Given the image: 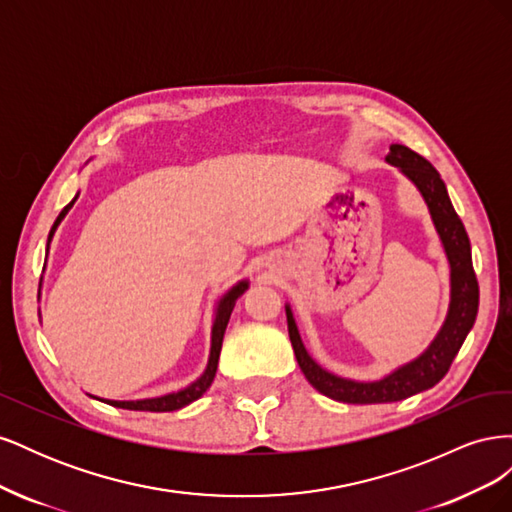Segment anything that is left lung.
Wrapping results in <instances>:
<instances>
[{
    "mask_svg": "<svg viewBox=\"0 0 512 512\" xmlns=\"http://www.w3.org/2000/svg\"><path fill=\"white\" fill-rule=\"evenodd\" d=\"M386 162L397 166L425 200L448 265H451V303H448V312L438 335L414 361L393 369L380 380L369 382L335 376L320 367L305 350L292 309L286 305L290 344L307 382L318 393L335 401H344V404H389V401H401L436 386L446 376L461 344L466 342L478 314V282L472 267L470 239L453 209L440 173L423 156L404 145H391Z\"/></svg>",
    "mask_w": 512,
    "mask_h": 512,
    "instance_id": "obj_1",
    "label": "left lung"
}]
</instances>
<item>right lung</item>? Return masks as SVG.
Wrapping results in <instances>:
<instances>
[{
	"label": "right lung",
	"mask_w": 512,
	"mask_h": 512,
	"mask_svg": "<svg viewBox=\"0 0 512 512\" xmlns=\"http://www.w3.org/2000/svg\"><path fill=\"white\" fill-rule=\"evenodd\" d=\"M76 198H79V194H76L70 203L61 209V213L57 215V220L49 232V241H46V252H49V245L53 241V235L57 226L61 224V220L66 218L68 211L72 209V205L76 203ZM250 288V282L247 280H241L237 282L235 286H232L224 297L218 301V307H215V318H213V327H211V352H209V361H207V369L203 371V376L196 378L192 384L185 386V389L181 391H175V393H168V395H162V397H149V399H134V401H115V399H100L104 401V404H111L115 408H126V410H143V412H173V410H179L183 406L192 404V401H196L198 397H203L205 391L211 386L213 378H215V371H218V361H220V350H222V342H224V333H226V327H228V320H230V314L232 309H235V303L237 299L241 297V294ZM40 294V292H38ZM94 397V395H89ZM98 399V397H96Z\"/></svg>",
	"instance_id": "add662e5"
}]
</instances>
